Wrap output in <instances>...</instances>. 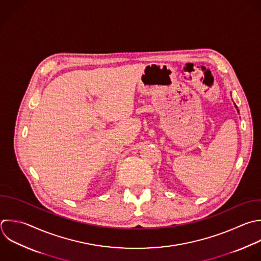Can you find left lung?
Masks as SVG:
<instances>
[{
	"mask_svg": "<svg viewBox=\"0 0 261 261\" xmlns=\"http://www.w3.org/2000/svg\"><path fill=\"white\" fill-rule=\"evenodd\" d=\"M234 106H236V108H237V105H234ZM237 110H238V109H237ZM238 112H239V110H238Z\"/></svg>",
	"mask_w": 261,
	"mask_h": 261,
	"instance_id": "8db88e82",
	"label": "left lung"
}]
</instances>
